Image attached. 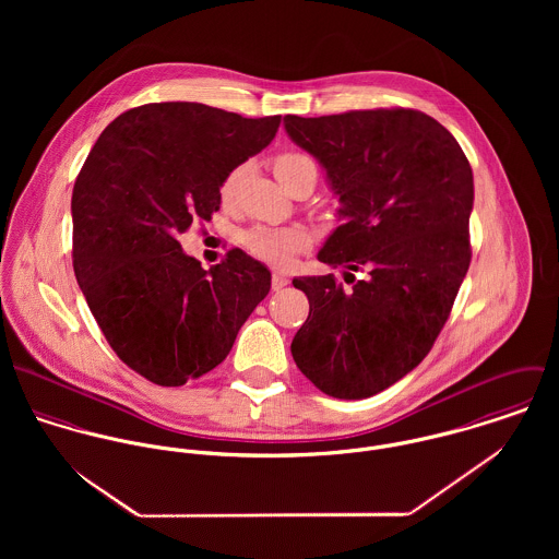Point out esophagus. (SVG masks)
Returning <instances> with one entry per match:
<instances>
[{
    "instance_id": "obj_1",
    "label": "esophagus",
    "mask_w": 559,
    "mask_h": 559,
    "mask_svg": "<svg viewBox=\"0 0 559 559\" xmlns=\"http://www.w3.org/2000/svg\"><path fill=\"white\" fill-rule=\"evenodd\" d=\"M286 284H288V277H286V275H282V273H273V277H271V286H273V290H282Z\"/></svg>"
}]
</instances>
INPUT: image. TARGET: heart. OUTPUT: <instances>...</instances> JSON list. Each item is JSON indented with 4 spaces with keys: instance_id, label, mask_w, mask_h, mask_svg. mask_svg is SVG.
<instances>
[{
    "instance_id": "b5f03b06",
    "label": "heart",
    "mask_w": 559,
    "mask_h": 559,
    "mask_svg": "<svg viewBox=\"0 0 559 559\" xmlns=\"http://www.w3.org/2000/svg\"><path fill=\"white\" fill-rule=\"evenodd\" d=\"M271 167H273L275 176L282 180V185L290 191L308 174H319L314 159L310 155L297 153V151L280 153L275 159L271 160ZM240 176H242L240 167H235L233 171H228L224 176V180L219 185V200L224 204H230L235 200L240 185ZM308 245H310V235L299 226H290V228L258 226L242 235V247L251 255H255L269 264H275V266H286Z\"/></svg>"
}]
</instances>
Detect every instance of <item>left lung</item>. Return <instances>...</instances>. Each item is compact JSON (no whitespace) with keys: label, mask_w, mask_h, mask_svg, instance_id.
<instances>
[{"label":"left lung","mask_w":559,"mask_h":559,"mask_svg":"<svg viewBox=\"0 0 559 559\" xmlns=\"http://www.w3.org/2000/svg\"><path fill=\"white\" fill-rule=\"evenodd\" d=\"M284 124L340 195L346 222L319 260L350 284L333 273L293 280L310 301L293 359L322 394L370 399L419 366L450 319L472 262V165L443 124L408 107Z\"/></svg>","instance_id":"left-lung-1"}]
</instances>
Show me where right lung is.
I'll use <instances>...</instances> for the list:
<instances>
[{
  "instance_id": "add662e5",
  "label": "right lung",
  "mask_w": 559,
  "mask_h": 559,
  "mask_svg": "<svg viewBox=\"0 0 559 559\" xmlns=\"http://www.w3.org/2000/svg\"><path fill=\"white\" fill-rule=\"evenodd\" d=\"M282 116L202 103H148L96 140L73 189V266L114 353L160 388L219 366L271 273L240 249L211 266L178 237L219 211L228 171L271 144Z\"/></svg>"
}]
</instances>
